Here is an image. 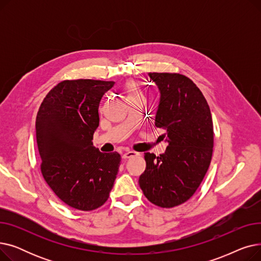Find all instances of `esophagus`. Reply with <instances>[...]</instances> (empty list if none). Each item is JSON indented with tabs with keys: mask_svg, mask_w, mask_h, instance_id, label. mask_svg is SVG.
I'll use <instances>...</instances> for the list:
<instances>
[{
	"mask_svg": "<svg viewBox=\"0 0 261 261\" xmlns=\"http://www.w3.org/2000/svg\"><path fill=\"white\" fill-rule=\"evenodd\" d=\"M136 155H139V153H136V152H134V151H128V152H126V153H123V154H122V159L127 160V159L134 158V156H136Z\"/></svg>",
	"mask_w": 261,
	"mask_h": 261,
	"instance_id": "1",
	"label": "esophagus"
}]
</instances>
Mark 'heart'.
Here are the masks:
<instances>
[{
  "label": "heart",
  "instance_id": "obj_1",
  "mask_svg": "<svg viewBox=\"0 0 261 261\" xmlns=\"http://www.w3.org/2000/svg\"><path fill=\"white\" fill-rule=\"evenodd\" d=\"M127 89H128V92H129V94H130V95L135 94V93H139L138 88H136V86H135V85H133V84H129V85H128V87H127Z\"/></svg>",
  "mask_w": 261,
  "mask_h": 261
}]
</instances>
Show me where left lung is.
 <instances>
[{
  "mask_svg": "<svg viewBox=\"0 0 261 261\" xmlns=\"http://www.w3.org/2000/svg\"><path fill=\"white\" fill-rule=\"evenodd\" d=\"M160 91L155 127L168 146L156 156L145 153L140 176L145 197L160 207H174L193 196L207 172L213 155L214 126L208 103L188 77L176 73H149Z\"/></svg>",
  "mask_w": 261,
  "mask_h": 261,
  "instance_id": "left-lung-1",
  "label": "left lung"
}]
</instances>
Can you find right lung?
<instances>
[{
  "label": "right lung",
  "instance_id": "right-lung-1",
  "mask_svg": "<svg viewBox=\"0 0 261 261\" xmlns=\"http://www.w3.org/2000/svg\"><path fill=\"white\" fill-rule=\"evenodd\" d=\"M114 81L64 80L41 103L36 135L41 172L62 202L79 211L100 207L113 188L120 165L117 152L93 146L99 126V102Z\"/></svg>",
  "mask_w": 261,
  "mask_h": 261
}]
</instances>
